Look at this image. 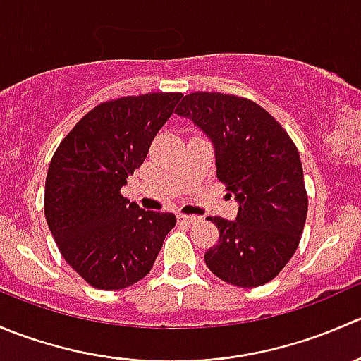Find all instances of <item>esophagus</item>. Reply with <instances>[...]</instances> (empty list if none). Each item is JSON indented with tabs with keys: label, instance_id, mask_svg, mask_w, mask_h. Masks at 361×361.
<instances>
[{
	"label": "esophagus",
	"instance_id": "34e87169",
	"mask_svg": "<svg viewBox=\"0 0 361 361\" xmlns=\"http://www.w3.org/2000/svg\"><path fill=\"white\" fill-rule=\"evenodd\" d=\"M178 224L180 225H192V224H195V221L199 220L197 216H190V214H178Z\"/></svg>",
	"mask_w": 361,
	"mask_h": 361
}]
</instances>
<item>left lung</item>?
<instances>
[{
  "mask_svg": "<svg viewBox=\"0 0 361 361\" xmlns=\"http://www.w3.org/2000/svg\"><path fill=\"white\" fill-rule=\"evenodd\" d=\"M174 113L209 137L218 180L239 204L234 221L207 218L220 238L204 255L206 265L234 286L265 285L293 257L307 216L297 147L271 113L245 97L192 92Z\"/></svg>",
  "mask_w": 361,
  "mask_h": 361,
  "instance_id": "left-lung-1",
  "label": "left lung"
}]
</instances>
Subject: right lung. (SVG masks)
I'll return each mask as SVG.
<instances>
[{"label":"right lung","mask_w":361,"mask_h":361,"mask_svg":"<svg viewBox=\"0 0 361 361\" xmlns=\"http://www.w3.org/2000/svg\"><path fill=\"white\" fill-rule=\"evenodd\" d=\"M181 97L152 92L101 103L50 160L47 224L64 260L94 288L122 290L143 279L176 225L173 213L141 209L120 188Z\"/></svg>","instance_id":"1"}]
</instances>
